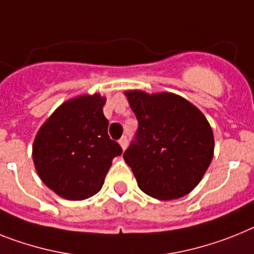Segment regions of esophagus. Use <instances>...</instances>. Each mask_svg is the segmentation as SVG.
<instances>
[{
  "mask_svg": "<svg viewBox=\"0 0 254 254\" xmlns=\"http://www.w3.org/2000/svg\"><path fill=\"white\" fill-rule=\"evenodd\" d=\"M119 144H121L122 149L125 150V149L127 148V145H128V138L126 137V136H122V137H121V140H119Z\"/></svg>",
  "mask_w": 254,
  "mask_h": 254,
  "instance_id": "1",
  "label": "esophagus"
}]
</instances>
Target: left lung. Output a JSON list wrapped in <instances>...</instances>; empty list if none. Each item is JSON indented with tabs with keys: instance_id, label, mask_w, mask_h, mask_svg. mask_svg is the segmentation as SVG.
I'll return each mask as SVG.
<instances>
[{
	"instance_id": "1",
	"label": "left lung",
	"mask_w": 254,
	"mask_h": 254,
	"mask_svg": "<svg viewBox=\"0 0 254 254\" xmlns=\"http://www.w3.org/2000/svg\"><path fill=\"white\" fill-rule=\"evenodd\" d=\"M126 96L138 128L123 158L138 188L162 200L189 194L213 157V133L203 113L170 92L128 91Z\"/></svg>"
}]
</instances>
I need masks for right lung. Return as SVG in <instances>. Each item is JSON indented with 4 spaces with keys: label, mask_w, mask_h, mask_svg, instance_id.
Masks as SVG:
<instances>
[{
    "label": "right lung",
    "mask_w": 254,
    "mask_h": 254,
    "mask_svg": "<svg viewBox=\"0 0 254 254\" xmlns=\"http://www.w3.org/2000/svg\"><path fill=\"white\" fill-rule=\"evenodd\" d=\"M105 99L84 95L60 105L34 138L33 162L50 189L69 200H83L103 188L113 158L122 148L108 135Z\"/></svg>",
    "instance_id": "obj_1"
}]
</instances>
